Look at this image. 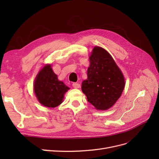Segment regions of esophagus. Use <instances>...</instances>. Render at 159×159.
Instances as JSON below:
<instances>
[{"mask_svg":"<svg viewBox=\"0 0 159 159\" xmlns=\"http://www.w3.org/2000/svg\"><path fill=\"white\" fill-rule=\"evenodd\" d=\"M72 86L75 89H78V88H80V84H78V83H73V84H72Z\"/></svg>","mask_w":159,"mask_h":159,"instance_id":"1","label":"esophagus"}]
</instances>
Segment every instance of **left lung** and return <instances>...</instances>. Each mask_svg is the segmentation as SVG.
<instances>
[{
	"mask_svg": "<svg viewBox=\"0 0 159 159\" xmlns=\"http://www.w3.org/2000/svg\"><path fill=\"white\" fill-rule=\"evenodd\" d=\"M125 88L122 72L112 56L102 48L95 46L89 56L88 79L81 90L98 110H107L117 102Z\"/></svg>",
	"mask_w": 159,
	"mask_h": 159,
	"instance_id": "left-lung-1",
	"label": "left lung"
}]
</instances>
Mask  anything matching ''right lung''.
Wrapping results in <instances>:
<instances>
[{
  "label": "right lung",
  "mask_w": 159,
  "mask_h": 159,
  "mask_svg": "<svg viewBox=\"0 0 159 159\" xmlns=\"http://www.w3.org/2000/svg\"><path fill=\"white\" fill-rule=\"evenodd\" d=\"M70 88L53 71L51 66L46 65L38 74L34 84L36 98L45 107L54 108L62 103L64 94Z\"/></svg>",
  "instance_id": "right-lung-1"
}]
</instances>
